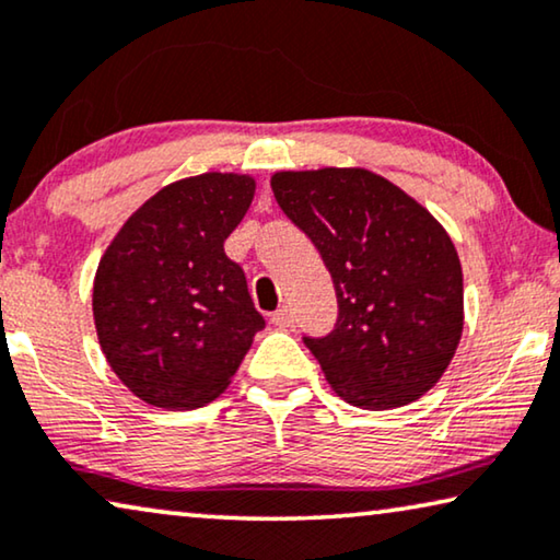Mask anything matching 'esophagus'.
Wrapping results in <instances>:
<instances>
[{"mask_svg": "<svg viewBox=\"0 0 560 560\" xmlns=\"http://www.w3.org/2000/svg\"><path fill=\"white\" fill-rule=\"evenodd\" d=\"M270 320L275 323V326H280V328L293 326V311H290L288 305H285V307H280V311H275V313L270 315Z\"/></svg>", "mask_w": 560, "mask_h": 560, "instance_id": "obj_1", "label": "esophagus"}]
</instances>
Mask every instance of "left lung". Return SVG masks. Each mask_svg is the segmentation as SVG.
Here are the masks:
<instances>
[{
	"label": "left lung",
	"mask_w": 560,
	"mask_h": 560,
	"mask_svg": "<svg viewBox=\"0 0 560 560\" xmlns=\"http://www.w3.org/2000/svg\"><path fill=\"white\" fill-rule=\"evenodd\" d=\"M270 184L334 278V330L303 336L334 392L371 411L427 394L462 336V267L450 234L366 168L280 172Z\"/></svg>",
	"instance_id": "obj_1"
}]
</instances>
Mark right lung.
I'll return each instance as SVG.
<instances>
[{
  "label": "right lung",
  "mask_w": 560,
  "mask_h": 560,
  "mask_svg": "<svg viewBox=\"0 0 560 560\" xmlns=\"http://www.w3.org/2000/svg\"><path fill=\"white\" fill-rule=\"evenodd\" d=\"M255 182L201 174L131 214L95 272L93 318L116 376L151 407L197 409L220 396L265 318L224 240Z\"/></svg>",
  "instance_id": "add662e5"
}]
</instances>
